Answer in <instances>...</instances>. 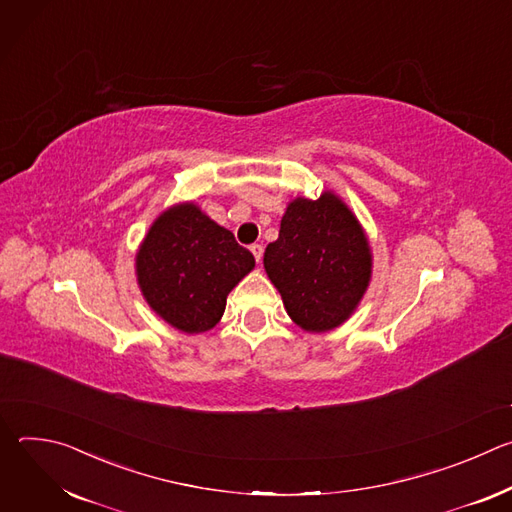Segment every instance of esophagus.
I'll return each instance as SVG.
<instances>
[{
    "label": "esophagus",
    "mask_w": 512,
    "mask_h": 512,
    "mask_svg": "<svg viewBox=\"0 0 512 512\" xmlns=\"http://www.w3.org/2000/svg\"><path fill=\"white\" fill-rule=\"evenodd\" d=\"M251 253H253L255 261L259 263V261H261V257H263V247H261L259 243H255V245H251Z\"/></svg>",
    "instance_id": "34e87169"
}]
</instances>
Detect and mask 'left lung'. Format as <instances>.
<instances>
[{
  "label": "left lung",
  "instance_id": "8db88e82",
  "mask_svg": "<svg viewBox=\"0 0 512 512\" xmlns=\"http://www.w3.org/2000/svg\"><path fill=\"white\" fill-rule=\"evenodd\" d=\"M263 265L289 318L306 332H328L360 304L373 255L352 210L326 190L318 200L300 196L287 204Z\"/></svg>",
  "mask_w": 512,
  "mask_h": 512
}]
</instances>
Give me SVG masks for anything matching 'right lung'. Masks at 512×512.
I'll use <instances>...</instances> for the list:
<instances>
[{
	"mask_svg": "<svg viewBox=\"0 0 512 512\" xmlns=\"http://www.w3.org/2000/svg\"><path fill=\"white\" fill-rule=\"evenodd\" d=\"M253 267L255 257L194 202L164 210L135 255L145 302L186 334L214 328L225 314L231 289Z\"/></svg>",
	"mask_w": 512,
	"mask_h": 512,
	"instance_id": "1",
	"label": "right lung"
}]
</instances>
